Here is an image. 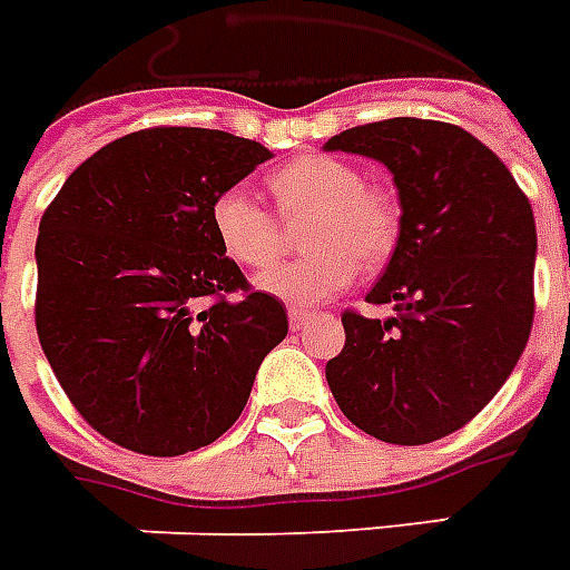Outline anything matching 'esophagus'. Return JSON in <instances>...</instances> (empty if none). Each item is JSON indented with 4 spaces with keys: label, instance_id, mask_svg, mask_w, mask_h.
Returning <instances> with one entry per match:
<instances>
[{
    "label": "esophagus",
    "instance_id": "esophagus-1",
    "mask_svg": "<svg viewBox=\"0 0 570 570\" xmlns=\"http://www.w3.org/2000/svg\"><path fill=\"white\" fill-rule=\"evenodd\" d=\"M311 320H314V314H311V311H302V307H289V328H293V332L305 328Z\"/></svg>",
    "mask_w": 570,
    "mask_h": 570
}]
</instances>
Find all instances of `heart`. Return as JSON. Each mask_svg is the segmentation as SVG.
Returning <instances> with one entry per match:
<instances>
[{
  "instance_id": "heart-1",
  "label": "heart",
  "mask_w": 570,
  "mask_h": 570,
  "mask_svg": "<svg viewBox=\"0 0 570 570\" xmlns=\"http://www.w3.org/2000/svg\"><path fill=\"white\" fill-rule=\"evenodd\" d=\"M281 220L298 223L305 259L256 274V289L293 307L341 296L362 268H377L399 242V214L381 189L362 184L360 168L335 156H298L268 175ZM210 232L235 265L263 268L281 253V223L244 189H223L210 202Z\"/></svg>"
}]
</instances>
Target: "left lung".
<instances>
[{"label": "left lung", "instance_id": "obj_1", "mask_svg": "<svg viewBox=\"0 0 570 570\" xmlns=\"http://www.w3.org/2000/svg\"><path fill=\"white\" fill-rule=\"evenodd\" d=\"M323 150L377 159L399 189L390 265L347 311L326 381L350 423L386 444H429L478 416L520 362L534 317L538 232L529 199L462 126L392 117L332 135Z\"/></svg>", "mask_w": 570, "mask_h": 570}]
</instances>
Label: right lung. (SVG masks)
I'll list each match as a JSON object with an SVG mask.
<instances>
[{
  "mask_svg": "<svg viewBox=\"0 0 570 570\" xmlns=\"http://www.w3.org/2000/svg\"><path fill=\"white\" fill-rule=\"evenodd\" d=\"M265 159L259 141L220 129H141L96 150L45 210L38 341L114 444L145 456L214 444L286 338L284 302L250 293L210 232L214 196Z\"/></svg>",
  "mask_w": 570,
  "mask_h": 570,
  "instance_id": "right-lung-1",
  "label": "right lung"
}]
</instances>
